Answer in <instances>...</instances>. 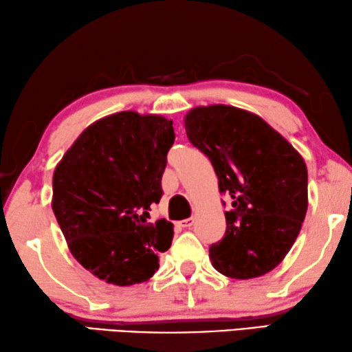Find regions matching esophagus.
<instances>
[{
  "instance_id": "34e87169",
  "label": "esophagus",
  "mask_w": 352,
  "mask_h": 352,
  "mask_svg": "<svg viewBox=\"0 0 352 352\" xmlns=\"http://www.w3.org/2000/svg\"><path fill=\"white\" fill-rule=\"evenodd\" d=\"M193 223H195V218H186V220L179 221V226L190 228V226H193Z\"/></svg>"
}]
</instances>
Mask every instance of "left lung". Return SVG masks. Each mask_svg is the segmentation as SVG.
<instances>
[{
    "label": "left lung",
    "instance_id": "1",
    "mask_svg": "<svg viewBox=\"0 0 352 352\" xmlns=\"http://www.w3.org/2000/svg\"><path fill=\"white\" fill-rule=\"evenodd\" d=\"M184 126L230 198L224 239L209 248L212 265L232 279L270 273L292 250L306 218L302 155L263 118L234 106L193 107Z\"/></svg>",
    "mask_w": 352,
    "mask_h": 352
}]
</instances>
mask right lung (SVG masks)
Here are the masks:
<instances>
[{
	"label": "right lung",
	"instance_id": "obj_1",
	"mask_svg": "<svg viewBox=\"0 0 352 352\" xmlns=\"http://www.w3.org/2000/svg\"><path fill=\"white\" fill-rule=\"evenodd\" d=\"M173 122L117 112L96 120L67 149L53 175L51 207L73 257L107 284L153 278L171 246L173 224L148 223L162 197Z\"/></svg>",
	"mask_w": 352,
	"mask_h": 352
}]
</instances>
